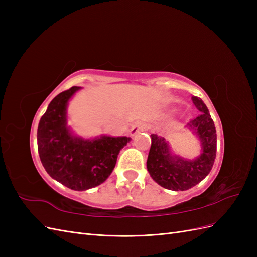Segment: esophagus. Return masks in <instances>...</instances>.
<instances>
[{
    "instance_id": "obj_1",
    "label": "esophagus",
    "mask_w": 257,
    "mask_h": 257,
    "mask_svg": "<svg viewBox=\"0 0 257 257\" xmlns=\"http://www.w3.org/2000/svg\"><path fill=\"white\" fill-rule=\"evenodd\" d=\"M146 126H147L146 123H144V122H137V123H135L134 125L132 126V128H131V135L137 134L138 132H141V131L145 130Z\"/></svg>"
}]
</instances>
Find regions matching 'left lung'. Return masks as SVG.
<instances>
[{
  "mask_svg": "<svg viewBox=\"0 0 257 257\" xmlns=\"http://www.w3.org/2000/svg\"><path fill=\"white\" fill-rule=\"evenodd\" d=\"M192 102L200 112L188 123V127L198 135L203 153L196 160L188 161L173 157L164 137L151 134V148L147 168L153 180L172 191H185L203 181L211 170L216 154V131L205 103L197 96Z\"/></svg>",
  "mask_w": 257,
  "mask_h": 257,
  "instance_id": "left-lung-1",
  "label": "left lung"
}]
</instances>
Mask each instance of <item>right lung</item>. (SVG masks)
Segmentation results:
<instances>
[{
	"instance_id": "obj_1",
	"label": "right lung",
	"mask_w": 257,
	"mask_h": 257,
	"mask_svg": "<svg viewBox=\"0 0 257 257\" xmlns=\"http://www.w3.org/2000/svg\"><path fill=\"white\" fill-rule=\"evenodd\" d=\"M79 87H72L54 97L41 118L37 148L49 176L75 191L103 183L115 166L127 137L102 136L93 141L75 137L66 126V105Z\"/></svg>"
}]
</instances>
